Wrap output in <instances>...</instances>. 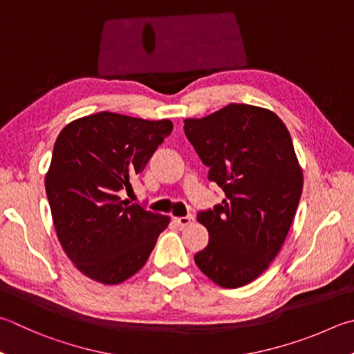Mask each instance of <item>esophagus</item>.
Returning <instances> with one entry per match:
<instances>
[{
	"label": "esophagus",
	"mask_w": 354,
	"mask_h": 354,
	"mask_svg": "<svg viewBox=\"0 0 354 354\" xmlns=\"http://www.w3.org/2000/svg\"><path fill=\"white\" fill-rule=\"evenodd\" d=\"M194 220H195V218L194 216H192V215H187V216H175V218H173V221H175L176 224H178V226H189V224H192V223H194Z\"/></svg>",
	"instance_id": "obj_1"
}]
</instances>
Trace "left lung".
<instances>
[{
	"label": "left lung",
	"instance_id": "8db88e82",
	"mask_svg": "<svg viewBox=\"0 0 354 354\" xmlns=\"http://www.w3.org/2000/svg\"><path fill=\"white\" fill-rule=\"evenodd\" d=\"M184 131L226 195L198 214L209 244L196 266L221 288L248 285L280 252L304 190L291 134L274 111L246 104L185 119Z\"/></svg>",
	"mask_w": 354,
	"mask_h": 354
}]
</instances>
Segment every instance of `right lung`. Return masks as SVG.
I'll return each instance as SVG.
<instances>
[{
	"mask_svg": "<svg viewBox=\"0 0 354 354\" xmlns=\"http://www.w3.org/2000/svg\"><path fill=\"white\" fill-rule=\"evenodd\" d=\"M171 130L169 119L102 111L60 131L44 185L57 239L86 277L104 285L130 279L169 226L170 216L122 201L119 190L131 189Z\"/></svg>",
	"mask_w": 354,
	"mask_h": 354,
	"instance_id": "1",
	"label": "right lung"
}]
</instances>
